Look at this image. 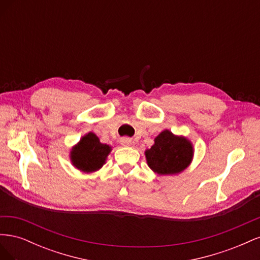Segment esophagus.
Listing matches in <instances>:
<instances>
[{
	"mask_svg": "<svg viewBox=\"0 0 260 260\" xmlns=\"http://www.w3.org/2000/svg\"><path fill=\"white\" fill-rule=\"evenodd\" d=\"M120 142H121V144L124 145V146H129V145L132 144L131 139H129V138H123V139H121Z\"/></svg>",
	"mask_w": 260,
	"mask_h": 260,
	"instance_id": "1",
	"label": "esophagus"
}]
</instances>
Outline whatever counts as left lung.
I'll use <instances>...</instances> for the list:
<instances>
[{
    "mask_svg": "<svg viewBox=\"0 0 260 260\" xmlns=\"http://www.w3.org/2000/svg\"><path fill=\"white\" fill-rule=\"evenodd\" d=\"M154 145L145 151L148 167L164 176L178 175L188 167L193 158V145L184 137L164 130L155 138Z\"/></svg>",
    "mask_w": 260,
    "mask_h": 260,
    "instance_id": "8db88e82",
    "label": "left lung"
}]
</instances>
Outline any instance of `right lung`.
I'll return each mask as SVG.
<instances>
[{
	"label": "right lung",
	"instance_id": "add662e5",
	"mask_svg": "<svg viewBox=\"0 0 260 260\" xmlns=\"http://www.w3.org/2000/svg\"><path fill=\"white\" fill-rule=\"evenodd\" d=\"M111 151V146L101 143L93 132H89L72 148L70 160L77 169L89 174L103 167Z\"/></svg>",
	"mask_w": 260,
	"mask_h": 260
}]
</instances>
